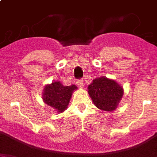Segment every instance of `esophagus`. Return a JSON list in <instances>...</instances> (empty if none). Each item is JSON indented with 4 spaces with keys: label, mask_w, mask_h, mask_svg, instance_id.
I'll list each match as a JSON object with an SVG mask.
<instances>
[{
    "label": "esophagus",
    "mask_w": 157,
    "mask_h": 157,
    "mask_svg": "<svg viewBox=\"0 0 157 157\" xmlns=\"http://www.w3.org/2000/svg\"><path fill=\"white\" fill-rule=\"evenodd\" d=\"M83 79H78V80H76V84L78 85V86L80 88H82L83 85H84V83H83Z\"/></svg>",
    "instance_id": "34e87169"
}]
</instances>
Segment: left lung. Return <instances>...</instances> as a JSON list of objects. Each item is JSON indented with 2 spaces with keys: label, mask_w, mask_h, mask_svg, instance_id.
<instances>
[{
  "label": "left lung",
  "mask_w": 157,
  "mask_h": 157,
  "mask_svg": "<svg viewBox=\"0 0 157 157\" xmlns=\"http://www.w3.org/2000/svg\"><path fill=\"white\" fill-rule=\"evenodd\" d=\"M89 94L98 109L113 111L123 96V89L115 81L105 76L99 77L89 85Z\"/></svg>",
  "instance_id": "1"
}]
</instances>
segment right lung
<instances>
[{
  "label": "right lung",
  "mask_w": 157,
  "mask_h": 157,
  "mask_svg": "<svg viewBox=\"0 0 157 157\" xmlns=\"http://www.w3.org/2000/svg\"><path fill=\"white\" fill-rule=\"evenodd\" d=\"M76 89L75 85L64 86L60 81H54L51 85L44 87L43 100L47 105L61 113L66 109L72 92Z\"/></svg>",
  "instance_id": "add662e5"
}]
</instances>
